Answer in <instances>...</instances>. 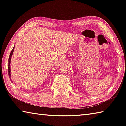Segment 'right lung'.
<instances>
[{
  "label": "right lung",
  "instance_id": "add662e5",
  "mask_svg": "<svg viewBox=\"0 0 126 126\" xmlns=\"http://www.w3.org/2000/svg\"><path fill=\"white\" fill-rule=\"evenodd\" d=\"M14 47H15V46H14ZM14 47H13V48L12 50L11 51V53H10L9 57V59H8V74H9V76L10 77V76H11V75H10V70H11L10 69V60H11L12 56L13 53V52H14Z\"/></svg>",
  "mask_w": 126,
  "mask_h": 126
}]
</instances>
